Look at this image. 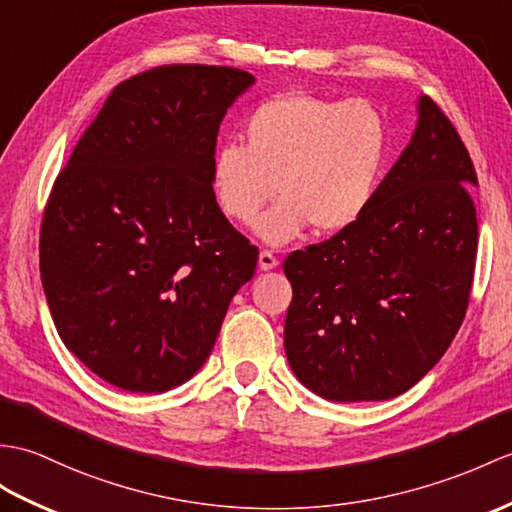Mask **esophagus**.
I'll return each mask as SVG.
<instances>
[{"instance_id": "esophagus-1", "label": "esophagus", "mask_w": 512, "mask_h": 512, "mask_svg": "<svg viewBox=\"0 0 512 512\" xmlns=\"http://www.w3.org/2000/svg\"><path fill=\"white\" fill-rule=\"evenodd\" d=\"M279 266V259L272 255L270 251H261L259 253V268L261 270H272V268H277Z\"/></svg>"}]
</instances>
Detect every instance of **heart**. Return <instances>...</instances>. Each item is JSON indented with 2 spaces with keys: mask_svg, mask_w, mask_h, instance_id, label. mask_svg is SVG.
<instances>
[{
  "mask_svg": "<svg viewBox=\"0 0 512 512\" xmlns=\"http://www.w3.org/2000/svg\"><path fill=\"white\" fill-rule=\"evenodd\" d=\"M244 146L222 144L211 159V192L229 220L257 222L272 246L349 229L366 211L386 161V124L366 100L334 102L281 93L261 102L244 122Z\"/></svg>",
  "mask_w": 512,
  "mask_h": 512,
  "instance_id": "heart-1",
  "label": "heart"
}]
</instances>
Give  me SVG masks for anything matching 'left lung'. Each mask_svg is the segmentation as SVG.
Masks as SVG:
<instances>
[{
  "label": "left lung",
  "instance_id": "8db88e82",
  "mask_svg": "<svg viewBox=\"0 0 512 512\" xmlns=\"http://www.w3.org/2000/svg\"><path fill=\"white\" fill-rule=\"evenodd\" d=\"M478 185L458 130L419 100L410 146L349 229L283 261L292 283L285 355L331 401H384L412 388L465 320Z\"/></svg>",
  "mask_w": 512,
  "mask_h": 512
}]
</instances>
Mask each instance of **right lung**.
Returning a JSON list of instances; mask_svg holds the SVG:
<instances>
[{"instance_id":"obj_1","label":"right lung","mask_w":512,"mask_h":512,"mask_svg":"<svg viewBox=\"0 0 512 512\" xmlns=\"http://www.w3.org/2000/svg\"><path fill=\"white\" fill-rule=\"evenodd\" d=\"M255 78L161 65L106 98L56 176L39 268L65 347L104 382L163 392L205 364L257 246L211 192L224 113Z\"/></svg>"}]
</instances>
